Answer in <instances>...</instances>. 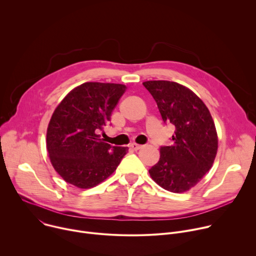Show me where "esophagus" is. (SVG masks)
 I'll list each match as a JSON object with an SVG mask.
<instances>
[{
    "mask_svg": "<svg viewBox=\"0 0 256 256\" xmlns=\"http://www.w3.org/2000/svg\"><path fill=\"white\" fill-rule=\"evenodd\" d=\"M130 149H132L134 151H136V150H138V149H140V148H142V146L134 142V144H130Z\"/></svg>",
    "mask_w": 256,
    "mask_h": 256,
    "instance_id": "1",
    "label": "esophagus"
}]
</instances>
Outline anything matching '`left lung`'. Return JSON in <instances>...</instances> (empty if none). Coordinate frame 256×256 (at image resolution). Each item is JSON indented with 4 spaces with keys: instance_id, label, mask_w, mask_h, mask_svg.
Wrapping results in <instances>:
<instances>
[{
    "instance_id": "obj_1",
    "label": "left lung",
    "mask_w": 256,
    "mask_h": 256,
    "mask_svg": "<svg viewBox=\"0 0 256 256\" xmlns=\"http://www.w3.org/2000/svg\"><path fill=\"white\" fill-rule=\"evenodd\" d=\"M142 85L155 99L164 124L175 126L171 146H161L160 159L149 173L166 190L184 192L212 168L218 136L204 103L188 88L170 81Z\"/></svg>"
}]
</instances>
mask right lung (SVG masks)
Returning a JSON list of instances; mask_svg holds the SVG:
<instances>
[{"mask_svg": "<svg viewBox=\"0 0 256 256\" xmlns=\"http://www.w3.org/2000/svg\"><path fill=\"white\" fill-rule=\"evenodd\" d=\"M126 87L114 83H84L72 90L50 118L46 148L62 178L79 188H91L112 175L128 153L126 147L103 142L99 132L110 124L114 108Z\"/></svg>", "mask_w": 256, "mask_h": 256, "instance_id": "add662e5", "label": "right lung"}]
</instances>
